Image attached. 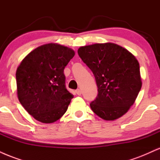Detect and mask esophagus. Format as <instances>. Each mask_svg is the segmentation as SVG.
I'll use <instances>...</instances> for the list:
<instances>
[{"label": "esophagus", "instance_id": "esophagus-1", "mask_svg": "<svg viewBox=\"0 0 160 160\" xmlns=\"http://www.w3.org/2000/svg\"><path fill=\"white\" fill-rule=\"evenodd\" d=\"M76 93H77V95H81L82 92H81V90H80V89H77V90H76Z\"/></svg>", "mask_w": 160, "mask_h": 160}]
</instances>
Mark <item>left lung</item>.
<instances>
[{"instance_id":"8db88e82","label":"left lung","mask_w":160,"mask_h":160,"mask_svg":"<svg viewBox=\"0 0 160 160\" xmlns=\"http://www.w3.org/2000/svg\"><path fill=\"white\" fill-rule=\"evenodd\" d=\"M78 52L98 86V96L90 104L92 111L104 120H115L127 113L142 86L135 56L113 43L80 47Z\"/></svg>"}]
</instances>
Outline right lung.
Listing matches in <instances>:
<instances>
[{"label":"right lung","mask_w":160,"mask_h":160,"mask_svg":"<svg viewBox=\"0 0 160 160\" xmlns=\"http://www.w3.org/2000/svg\"><path fill=\"white\" fill-rule=\"evenodd\" d=\"M74 55L65 46L47 43L29 52L17 68L18 98L35 120L52 123L67 111L74 95L65 88L64 69Z\"/></svg>","instance_id":"right-lung-1"}]
</instances>
